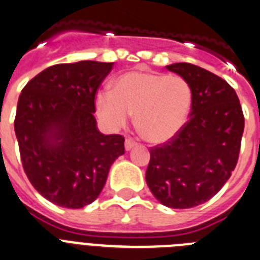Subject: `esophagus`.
Wrapping results in <instances>:
<instances>
[{
  "label": "esophagus",
  "instance_id": "1",
  "mask_svg": "<svg viewBox=\"0 0 260 260\" xmlns=\"http://www.w3.org/2000/svg\"><path fill=\"white\" fill-rule=\"evenodd\" d=\"M136 145H137L136 141H135L134 139H131V137H128V139L125 140V149L126 150H131L132 148L136 147Z\"/></svg>",
  "mask_w": 260,
  "mask_h": 260
}]
</instances>
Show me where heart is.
<instances>
[{"instance_id":"obj_1","label":"heart","mask_w":260,"mask_h":260,"mask_svg":"<svg viewBox=\"0 0 260 260\" xmlns=\"http://www.w3.org/2000/svg\"><path fill=\"white\" fill-rule=\"evenodd\" d=\"M191 107V88L178 75L134 70L113 80L111 91L96 95V110L108 125L119 128L134 113L137 134L164 143L180 132Z\"/></svg>"}]
</instances>
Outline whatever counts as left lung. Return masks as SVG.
Wrapping results in <instances>:
<instances>
[{"label": "left lung", "mask_w": 260, "mask_h": 260, "mask_svg": "<svg viewBox=\"0 0 260 260\" xmlns=\"http://www.w3.org/2000/svg\"><path fill=\"white\" fill-rule=\"evenodd\" d=\"M167 69L191 88L189 120L165 144L150 149L145 180L161 204L189 209L214 197L238 162L245 117L226 80L190 63Z\"/></svg>", "instance_id": "obj_1"}]
</instances>
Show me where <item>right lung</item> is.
<instances>
[{
  "mask_svg": "<svg viewBox=\"0 0 260 260\" xmlns=\"http://www.w3.org/2000/svg\"><path fill=\"white\" fill-rule=\"evenodd\" d=\"M113 63H62L34 76L19 95L14 131L26 176L41 196L67 209L99 197L124 137L96 126L95 95Z\"/></svg>",
  "mask_w": 260,
  "mask_h": 260,
  "instance_id": "obj_1",
  "label": "right lung"
}]
</instances>
